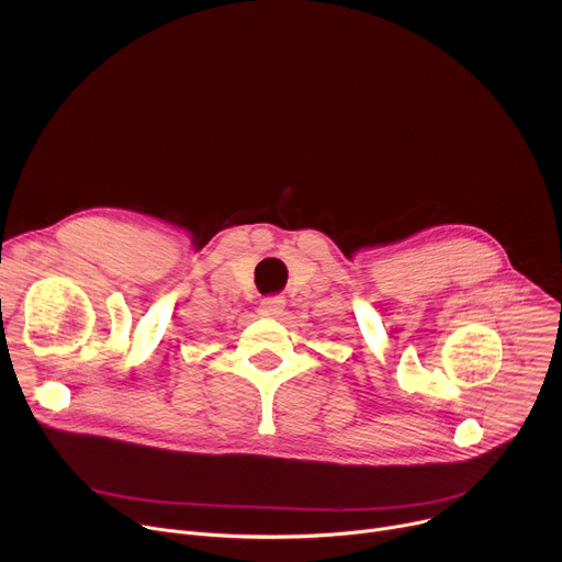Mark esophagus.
<instances>
[{
    "instance_id": "34e87169",
    "label": "esophagus",
    "mask_w": 562,
    "mask_h": 562,
    "mask_svg": "<svg viewBox=\"0 0 562 562\" xmlns=\"http://www.w3.org/2000/svg\"><path fill=\"white\" fill-rule=\"evenodd\" d=\"M282 311H284V300L280 295L265 297L258 306V315H262V317H278V315H282Z\"/></svg>"
}]
</instances>
